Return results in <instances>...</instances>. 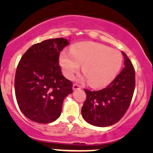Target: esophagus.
Wrapping results in <instances>:
<instances>
[{
	"mask_svg": "<svg viewBox=\"0 0 153 153\" xmlns=\"http://www.w3.org/2000/svg\"><path fill=\"white\" fill-rule=\"evenodd\" d=\"M72 89H73L74 90H76V89H81V86L78 85V84H73V86H72Z\"/></svg>",
	"mask_w": 153,
	"mask_h": 153,
	"instance_id": "1",
	"label": "esophagus"
}]
</instances>
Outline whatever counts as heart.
Listing matches in <instances>:
<instances>
[{"instance_id": "heart-1", "label": "heart", "mask_w": 153, "mask_h": 153, "mask_svg": "<svg viewBox=\"0 0 153 153\" xmlns=\"http://www.w3.org/2000/svg\"><path fill=\"white\" fill-rule=\"evenodd\" d=\"M123 57L118 50L94 42H80L70 52H63L60 64L68 78H72L82 64V70L91 86L99 87L112 82L121 69Z\"/></svg>"}]
</instances>
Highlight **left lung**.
<instances>
[{
    "label": "left lung",
    "instance_id": "1",
    "mask_svg": "<svg viewBox=\"0 0 153 153\" xmlns=\"http://www.w3.org/2000/svg\"><path fill=\"white\" fill-rule=\"evenodd\" d=\"M124 67L106 88L98 91L84 89L86 99L81 109L83 118L96 126H109L121 120L130 105L135 86V70L122 52Z\"/></svg>",
    "mask_w": 153,
    "mask_h": 153
}]
</instances>
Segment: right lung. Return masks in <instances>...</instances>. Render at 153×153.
<instances>
[{
    "label": "right lung",
    "instance_id": "1",
    "mask_svg": "<svg viewBox=\"0 0 153 153\" xmlns=\"http://www.w3.org/2000/svg\"><path fill=\"white\" fill-rule=\"evenodd\" d=\"M69 41L48 39L32 46L21 58L15 78L17 102L29 119L49 124L61 114L64 100L72 92V81L63 76L60 52Z\"/></svg>",
    "mask_w": 153,
    "mask_h": 153
}]
</instances>
